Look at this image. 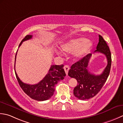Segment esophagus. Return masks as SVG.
I'll use <instances>...</instances> for the list:
<instances>
[{"instance_id":"obj_1","label":"esophagus","mask_w":123,"mask_h":123,"mask_svg":"<svg viewBox=\"0 0 123 123\" xmlns=\"http://www.w3.org/2000/svg\"><path fill=\"white\" fill-rule=\"evenodd\" d=\"M64 70L65 71V73H66V75H68V71L69 69V66H68V65H65L64 67Z\"/></svg>"}]
</instances>
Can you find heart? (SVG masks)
Returning <instances> with one entry per match:
<instances>
[{
  "label": "heart",
  "instance_id": "obj_1",
  "mask_svg": "<svg viewBox=\"0 0 123 123\" xmlns=\"http://www.w3.org/2000/svg\"><path fill=\"white\" fill-rule=\"evenodd\" d=\"M92 46V42L84 38H77L69 40L61 46L62 51L68 54L74 53L76 58H82L90 51ZM57 54L61 53L57 52Z\"/></svg>",
  "mask_w": 123,
  "mask_h": 123
}]
</instances>
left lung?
I'll return each mask as SVG.
<instances>
[{"label": "left lung", "mask_w": 123, "mask_h": 123, "mask_svg": "<svg viewBox=\"0 0 123 123\" xmlns=\"http://www.w3.org/2000/svg\"><path fill=\"white\" fill-rule=\"evenodd\" d=\"M99 42L94 52H100L106 56L108 64L100 75L92 74L88 71V64L91 54H87L82 59L72 65L68 75L75 79L77 84L73 90L74 96L84 100L94 97L104 86L108 77L111 64V52L109 47L102 36L99 35Z\"/></svg>", "instance_id": "left-lung-1"}]
</instances>
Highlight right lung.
I'll return each mask as SVG.
<instances>
[{"label":"right lung","mask_w":123,"mask_h":123,"mask_svg":"<svg viewBox=\"0 0 123 123\" xmlns=\"http://www.w3.org/2000/svg\"><path fill=\"white\" fill-rule=\"evenodd\" d=\"M32 37V35H27L22 40L18 48L23 41L31 39ZM16 55L17 52L15 59V62L16 61ZM63 67L64 65H51L48 73L43 80H42L38 83L34 85L24 83L20 80L15 71V72L20 86L27 96L37 101H44L49 99L53 96L55 90V85L57 84L59 81L63 80L64 77L66 76V73L64 71Z\"/></svg>","instance_id":"obj_1"}]
</instances>
